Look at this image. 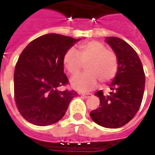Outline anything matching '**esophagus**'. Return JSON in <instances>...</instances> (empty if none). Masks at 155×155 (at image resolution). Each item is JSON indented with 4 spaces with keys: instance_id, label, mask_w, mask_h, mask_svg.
<instances>
[{
    "instance_id": "1",
    "label": "esophagus",
    "mask_w": 155,
    "mask_h": 155,
    "mask_svg": "<svg viewBox=\"0 0 155 155\" xmlns=\"http://www.w3.org/2000/svg\"><path fill=\"white\" fill-rule=\"evenodd\" d=\"M81 95V96H83L84 98H89L90 96H91L92 94H90V93H81L80 94Z\"/></svg>"
}]
</instances>
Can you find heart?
<instances>
[{"label":"heart","mask_w":155,"mask_h":155,"mask_svg":"<svg viewBox=\"0 0 155 155\" xmlns=\"http://www.w3.org/2000/svg\"><path fill=\"white\" fill-rule=\"evenodd\" d=\"M63 63L72 75L79 74L86 64V73L74 76L71 85L81 91H88L98 85L99 81L107 83L113 80L118 71V59L113 51L103 43L91 41L80 44L76 51L71 48L64 53Z\"/></svg>","instance_id":"heart-1"}]
</instances>
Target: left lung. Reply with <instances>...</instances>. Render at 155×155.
<instances>
[{"mask_svg":"<svg viewBox=\"0 0 155 155\" xmlns=\"http://www.w3.org/2000/svg\"><path fill=\"white\" fill-rule=\"evenodd\" d=\"M118 59V71L110 84L107 95L99 91L95 95L101 106L91 112V119L101 126L117 129L133 119L143 100L145 75L136 51L127 42L118 37H106Z\"/></svg>","mask_w":155,"mask_h":155,"instance_id":"left-lung-1","label":"left lung"}]
</instances>
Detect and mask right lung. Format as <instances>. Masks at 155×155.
I'll return each instance as SVG.
<instances>
[{
    "instance_id": "1",
    "label": "right lung",
    "mask_w": 155,
    "mask_h": 155,
    "mask_svg": "<svg viewBox=\"0 0 155 155\" xmlns=\"http://www.w3.org/2000/svg\"><path fill=\"white\" fill-rule=\"evenodd\" d=\"M81 39L46 34L23 50L14 73L15 101L19 112L30 123L46 126L61 120L74 91H60L67 84L63 56Z\"/></svg>"
}]
</instances>
